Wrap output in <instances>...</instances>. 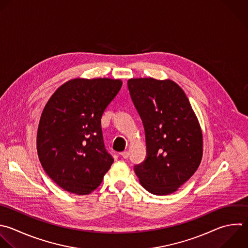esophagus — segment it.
Listing matches in <instances>:
<instances>
[{"mask_svg": "<svg viewBox=\"0 0 248 248\" xmlns=\"http://www.w3.org/2000/svg\"><path fill=\"white\" fill-rule=\"evenodd\" d=\"M129 151H123V152H121V156L124 158V159H127L128 157H129Z\"/></svg>", "mask_w": 248, "mask_h": 248, "instance_id": "34e87169", "label": "esophagus"}]
</instances>
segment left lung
<instances>
[{"label":"left lung","instance_id":"1","mask_svg":"<svg viewBox=\"0 0 248 248\" xmlns=\"http://www.w3.org/2000/svg\"><path fill=\"white\" fill-rule=\"evenodd\" d=\"M128 89L146 142L145 160L135 166V172L151 194H171L200 166L202 135L198 119L183 90L171 80L132 78Z\"/></svg>","mask_w":248,"mask_h":248}]
</instances>
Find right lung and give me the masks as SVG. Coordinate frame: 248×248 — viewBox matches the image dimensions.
<instances>
[{
  "instance_id": "add662e5",
  "label": "right lung",
  "mask_w": 248,
  "mask_h": 248,
  "mask_svg": "<svg viewBox=\"0 0 248 248\" xmlns=\"http://www.w3.org/2000/svg\"><path fill=\"white\" fill-rule=\"evenodd\" d=\"M122 86L119 79H73L60 86L41 116L37 149L48 176L64 190L86 195L113 163L101 118Z\"/></svg>"
}]
</instances>
